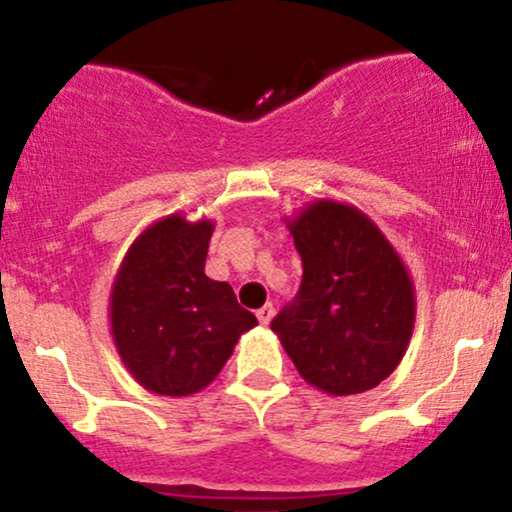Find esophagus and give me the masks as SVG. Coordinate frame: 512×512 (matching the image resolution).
Here are the masks:
<instances>
[{
	"mask_svg": "<svg viewBox=\"0 0 512 512\" xmlns=\"http://www.w3.org/2000/svg\"><path fill=\"white\" fill-rule=\"evenodd\" d=\"M272 317H274V305L272 303H267L264 308L257 310V320H260V325H269V322H272Z\"/></svg>",
	"mask_w": 512,
	"mask_h": 512,
	"instance_id": "1",
	"label": "esophagus"
}]
</instances>
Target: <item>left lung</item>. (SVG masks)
<instances>
[{
	"instance_id": "1",
	"label": "left lung",
	"mask_w": 512,
	"mask_h": 512,
	"mask_svg": "<svg viewBox=\"0 0 512 512\" xmlns=\"http://www.w3.org/2000/svg\"><path fill=\"white\" fill-rule=\"evenodd\" d=\"M303 281L272 332L308 385L332 397L373 390L407 354L416 322L409 269L354 204L313 199L286 219Z\"/></svg>"
}]
</instances>
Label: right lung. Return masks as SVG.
Masks as SVG:
<instances>
[{"label":"right lung","mask_w":512,"mask_h":512,"mask_svg":"<svg viewBox=\"0 0 512 512\" xmlns=\"http://www.w3.org/2000/svg\"><path fill=\"white\" fill-rule=\"evenodd\" d=\"M214 221L170 214L129 245L110 289V334L144 390L187 397L204 390L257 325L226 281L204 274Z\"/></svg>","instance_id":"right-lung-1"}]
</instances>
